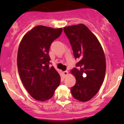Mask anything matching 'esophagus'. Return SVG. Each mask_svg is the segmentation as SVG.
<instances>
[{"mask_svg":"<svg viewBox=\"0 0 124 124\" xmlns=\"http://www.w3.org/2000/svg\"><path fill=\"white\" fill-rule=\"evenodd\" d=\"M63 74H64V76H67V75L68 74V71H63Z\"/></svg>","mask_w":124,"mask_h":124,"instance_id":"esophagus-1","label":"esophagus"}]
</instances>
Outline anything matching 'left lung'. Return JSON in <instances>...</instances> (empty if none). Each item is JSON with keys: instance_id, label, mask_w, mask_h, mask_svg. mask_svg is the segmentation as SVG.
I'll return each mask as SVG.
<instances>
[{"instance_id": "obj_1", "label": "left lung", "mask_w": 124, "mask_h": 124, "mask_svg": "<svg viewBox=\"0 0 124 124\" xmlns=\"http://www.w3.org/2000/svg\"><path fill=\"white\" fill-rule=\"evenodd\" d=\"M77 68L71 70L76 83L71 92L75 99L86 102L92 99L100 89L106 74V63L103 49L96 36L83 24L64 27Z\"/></svg>"}]
</instances>
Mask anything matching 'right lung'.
Returning <instances> with one entry per match:
<instances>
[{
  "label": "right lung",
  "instance_id": "obj_1",
  "mask_svg": "<svg viewBox=\"0 0 124 124\" xmlns=\"http://www.w3.org/2000/svg\"><path fill=\"white\" fill-rule=\"evenodd\" d=\"M62 28L35 26L22 38L18 50L17 67L21 80L34 99L44 101L53 97L61 77L50 67L51 44L61 35Z\"/></svg>",
  "mask_w": 124,
  "mask_h": 124
}]
</instances>
